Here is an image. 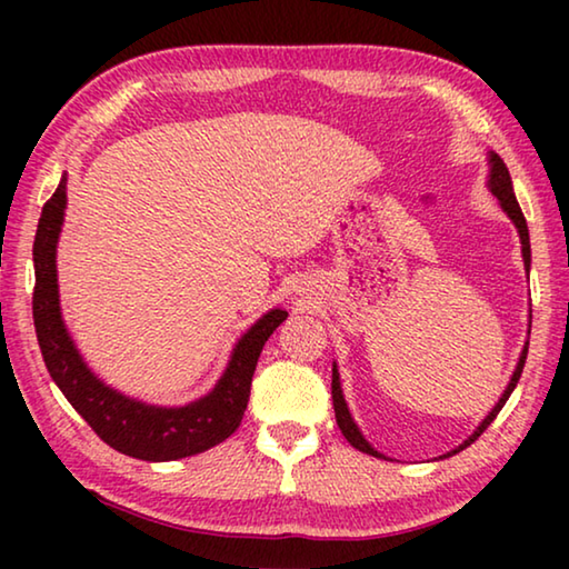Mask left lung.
<instances>
[{"instance_id": "1", "label": "left lung", "mask_w": 569, "mask_h": 569, "mask_svg": "<svg viewBox=\"0 0 569 569\" xmlns=\"http://www.w3.org/2000/svg\"><path fill=\"white\" fill-rule=\"evenodd\" d=\"M64 208L67 178L62 176L54 196L42 208L40 223H37L32 248V316L44 366L64 399L90 423L104 445L134 459H182L226 441L243 419L248 383L253 379L263 343L283 321L281 308L261 316L240 336L223 377L206 397L180 403V407H160V403L128 397L104 383L90 369L64 326L60 283H57V243H60L64 223ZM341 431L349 439V421H341Z\"/></svg>"}]
</instances>
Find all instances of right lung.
<instances>
[{
  "label": "right lung",
  "instance_id": "add662e5",
  "mask_svg": "<svg viewBox=\"0 0 569 569\" xmlns=\"http://www.w3.org/2000/svg\"><path fill=\"white\" fill-rule=\"evenodd\" d=\"M489 190H492V196L499 200V206H502V210L505 213L509 216V220H512L515 223V228H517V233H519V243H522V258H525V268L529 271V233H527V220H525V216H522V210H519V203H517V198H515V190H512V178H509V172H507V168H502L499 172H495L492 176V180H489ZM525 359H527V346H525V351H522V356H519V363H517V369H515V373H512V379H509V383H507V389H505V393H502V399L497 401V407L489 411V417L479 423V429L475 431V435L469 437V441H465V445H461L459 449H465L467 445H471V441H475L481 431H485L489 423L495 421V417L499 413V409L505 407V401L509 399V393L515 391V387H517V381H519V377H522V366H525ZM331 393H333V411H336V421H339V427H341V421H349V445L351 447H356L359 451H363V455H371V457H381L377 449H373L369 441L363 439V435H361V429L356 427V421H353V417H351V411H349V407H346V399H343V389H341V377H339V366H336V361H333V381H331ZM457 449V451H459ZM455 451V455H457Z\"/></svg>",
  "mask_w": 569,
  "mask_h": 569
}]
</instances>
